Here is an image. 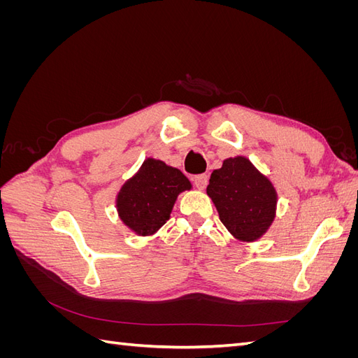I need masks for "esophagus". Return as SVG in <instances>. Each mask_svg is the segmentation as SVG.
Wrapping results in <instances>:
<instances>
[{
    "label": "esophagus",
    "instance_id": "esophagus-1",
    "mask_svg": "<svg viewBox=\"0 0 358 358\" xmlns=\"http://www.w3.org/2000/svg\"><path fill=\"white\" fill-rule=\"evenodd\" d=\"M194 183H196L197 188L204 189L206 187H208V183H209V176L206 175V173H201V175H197L196 178H194Z\"/></svg>",
    "mask_w": 358,
    "mask_h": 358
}]
</instances>
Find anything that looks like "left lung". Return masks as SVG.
Instances as JSON below:
<instances>
[{
    "label": "left lung",
    "mask_w": 358,
    "mask_h": 358,
    "mask_svg": "<svg viewBox=\"0 0 358 358\" xmlns=\"http://www.w3.org/2000/svg\"><path fill=\"white\" fill-rule=\"evenodd\" d=\"M208 194L221 222L237 239H258L275 218L276 192L272 183L243 157L225 159L222 167L212 173Z\"/></svg>",
    "instance_id": "left-lung-1"
}]
</instances>
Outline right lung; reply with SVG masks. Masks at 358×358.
Masks as SVG:
<instances>
[{
    "mask_svg": "<svg viewBox=\"0 0 358 358\" xmlns=\"http://www.w3.org/2000/svg\"><path fill=\"white\" fill-rule=\"evenodd\" d=\"M189 188L191 183L180 170L149 158L119 192V216L136 233L152 234L170 218L178 194Z\"/></svg>",
    "mask_w": 358,
    "mask_h": 358,
    "instance_id": "obj_1",
    "label": "right lung"
}]
</instances>
